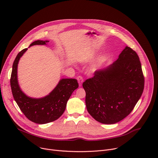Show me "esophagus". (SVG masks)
<instances>
[{
  "label": "esophagus",
  "mask_w": 158,
  "mask_h": 158,
  "mask_svg": "<svg viewBox=\"0 0 158 158\" xmlns=\"http://www.w3.org/2000/svg\"><path fill=\"white\" fill-rule=\"evenodd\" d=\"M77 81L79 82V86H82V82H83V78H82L81 76H78L77 77Z\"/></svg>",
  "instance_id": "obj_1"
}]
</instances>
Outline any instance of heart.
Here are the masks:
<instances>
[{
    "instance_id": "1",
    "label": "heart",
    "mask_w": 158,
    "mask_h": 158,
    "mask_svg": "<svg viewBox=\"0 0 158 158\" xmlns=\"http://www.w3.org/2000/svg\"><path fill=\"white\" fill-rule=\"evenodd\" d=\"M104 59H99L97 61H96L94 64H93V67L94 69H97V68H99L100 66H101L102 65V64L104 63Z\"/></svg>"
}]
</instances>
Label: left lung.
Returning <instances> with one entry per match:
<instances>
[{"instance_id": "8db88e82", "label": "left lung", "mask_w": 158, "mask_h": 158, "mask_svg": "<svg viewBox=\"0 0 158 158\" xmlns=\"http://www.w3.org/2000/svg\"><path fill=\"white\" fill-rule=\"evenodd\" d=\"M82 86L87 110L95 120L104 124L121 121L133 110L143 91L138 56L126 46L113 64L96 70Z\"/></svg>"}]
</instances>
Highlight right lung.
<instances>
[{
	"instance_id": "obj_1",
	"label": "right lung",
	"mask_w": 158,
	"mask_h": 158,
	"mask_svg": "<svg viewBox=\"0 0 158 158\" xmlns=\"http://www.w3.org/2000/svg\"><path fill=\"white\" fill-rule=\"evenodd\" d=\"M48 40H37L30 46L47 45ZM24 48L16 56L13 64L11 76V87L16 104L25 116L31 121L45 124L59 118L64 113L66 103L79 84L76 79H61L56 86L47 95L33 98L27 95L21 89L18 81V64L21 57L27 51Z\"/></svg>"
}]
</instances>
